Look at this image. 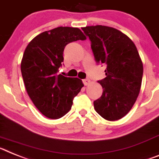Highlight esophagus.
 <instances>
[{
  "label": "esophagus",
  "instance_id": "1",
  "mask_svg": "<svg viewBox=\"0 0 159 159\" xmlns=\"http://www.w3.org/2000/svg\"><path fill=\"white\" fill-rule=\"evenodd\" d=\"M83 83L85 85H88L90 83V80L89 78H86V79H83Z\"/></svg>",
  "mask_w": 159,
  "mask_h": 159
}]
</instances>
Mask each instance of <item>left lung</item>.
Segmentation results:
<instances>
[{
	"label": "left lung",
	"instance_id": "8db88e82",
	"mask_svg": "<svg viewBox=\"0 0 159 159\" xmlns=\"http://www.w3.org/2000/svg\"><path fill=\"white\" fill-rule=\"evenodd\" d=\"M81 30L90 40L95 61L106 65V77L98 81L102 95L93 102L94 110L108 121L121 119L140 92L143 65L137 48L130 38L112 27L91 25Z\"/></svg>",
	"mask_w": 159,
	"mask_h": 159
}]
</instances>
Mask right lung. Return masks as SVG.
Listing matches in <instances>:
<instances>
[{"instance_id": "1", "label": "right lung", "mask_w": 159, "mask_h": 159, "mask_svg": "<svg viewBox=\"0 0 159 159\" xmlns=\"http://www.w3.org/2000/svg\"><path fill=\"white\" fill-rule=\"evenodd\" d=\"M85 39L78 28L61 26L38 34L26 47L20 63L25 86L34 106L47 118L66 115L84 86L79 78L57 73L64 61L66 45Z\"/></svg>"}]
</instances>
